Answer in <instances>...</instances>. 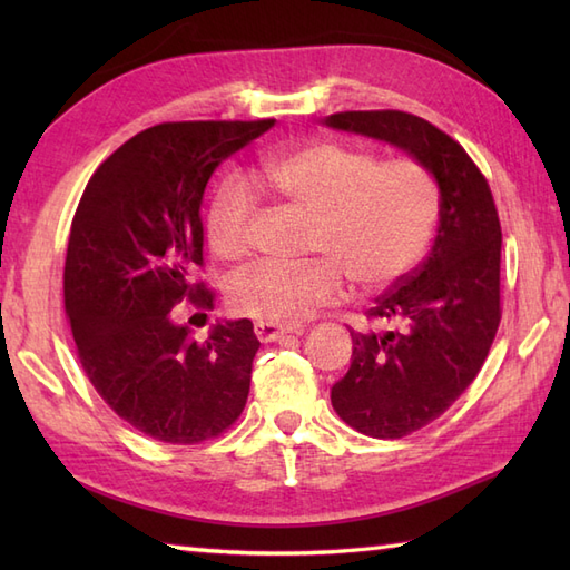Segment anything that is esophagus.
I'll use <instances>...</instances> for the list:
<instances>
[{
  "instance_id": "1",
  "label": "esophagus",
  "mask_w": 570,
  "mask_h": 570,
  "mask_svg": "<svg viewBox=\"0 0 570 570\" xmlns=\"http://www.w3.org/2000/svg\"><path fill=\"white\" fill-rule=\"evenodd\" d=\"M286 333H296V328H292V325H278V323H254V335H257L262 343L278 341V337H284Z\"/></svg>"
}]
</instances>
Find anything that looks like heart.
<instances>
[{
	"label": "heart",
	"mask_w": 570,
	"mask_h": 570,
	"mask_svg": "<svg viewBox=\"0 0 570 570\" xmlns=\"http://www.w3.org/2000/svg\"><path fill=\"white\" fill-rule=\"evenodd\" d=\"M254 180L313 215L311 247L323 252L301 264H252L229 282V308L259 323L306 318L337 296L343 272L362 288L394 282L421 259L439 220V193L426 168L406 159L380 164L377 154L345 144L323 141L272 156ZM252 217L249 188L239 178H225L205 213L215 257H245Z\"/></svg>",
	"instance_id": "obj_1"
}]
</instances>
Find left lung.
<instances>
[{
	"label": "left lung",
	"instance_id": "1",
	"mask_svg": "<svg viewBox=\"0 0 570 570\" xmlns=\"http://www.w3.org/2000/svg\"><path fill=\"white\" fill-rule=\"evenodd\" d=\"M325 125L409 151L441 190L429 257L367 311L384 331L353 335V365L331 390L335 414L370 439H404L439 419L485 362L502 318V227L488 178L435 125L399 110H357Z\"/></svg>",
	"mask_w": 570,
	"mask_h": 570
}]
</instances>
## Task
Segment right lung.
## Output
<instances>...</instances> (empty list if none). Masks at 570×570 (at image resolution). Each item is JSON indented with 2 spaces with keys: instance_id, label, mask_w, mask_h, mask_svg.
<instances>
[{
  "instance_id": "obj_1",
  "label": "right lung",
  "mask_w": 570,
  "mask_h": 570,
  "mask_svg": "<svg viewBox=\"0 0 570 570\" xmlns=\"http://www.w3.org/2000/svg\"><path fill=\"white\" fill-rule=\"evenodd\" d=\"M274 127L164 122L98 166L70 225L63 298L78 360L105 404L144 435L174 445L217 439L247 404L259 350L252 321L217 323L193 341L171 308H213L203 269L200 203L229 154Z\"/></svg>"
}]
</instances>
